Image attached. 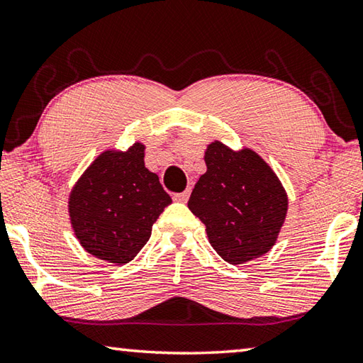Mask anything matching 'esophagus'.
I'll use <instances>...</instances> for the list:
<instances>
[{
	"label": "esophagus",
	"mask_w": 363,
	"mask_h": 363,
	"mask_svg": "<svg viewBox=\"0 0 363 363\" xmlns=\"http://www.w3.org/2000/svg\"><path fill=\"white\" fill-rule=\"evenodd\" d=\"M189 196H190V190H184V192H181V194H176L173 199H174V201L186 203L189 200Z\"/></svg>",
	"instance_id": "34e87169"
}]
</instances>
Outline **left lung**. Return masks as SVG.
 <instances>
[{
	"mask_svg": "<svg viewBox=\"0 0 363 363\" xmlns=\"http://www.w3.org/2000/svg\"><path fill=\"white\" fill-rule=\"evenodd\" d=\"M206 173L195 184L189 209L204 223L211 246L232 265L274 246L287 214L278 176L254 150L214 141L204 152Z\"/></svg>",
	"mask_w": 363,
	"mask_h": 363,
	"instance_id": "1",
	"label": "left lung"
}]
</instances>
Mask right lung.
Masks as SVG:
<instances>
[{"mask_svg": "<svg viewBox=\"0 0 363 363\" xmlns=\"http://www.w3.org/2000/svg\"><path fill=\"white\" fill-rule=\"evenodd\" d=\"M171 203L159 176L144 167V146L106 150L90 164L69 195L76 238L89 254L116 265L131 262Z\"/></svg>", "mask_w": 363, "mask_h": 363, "instance_id": "obj_1", "label": "right lung"}]
</instances>
